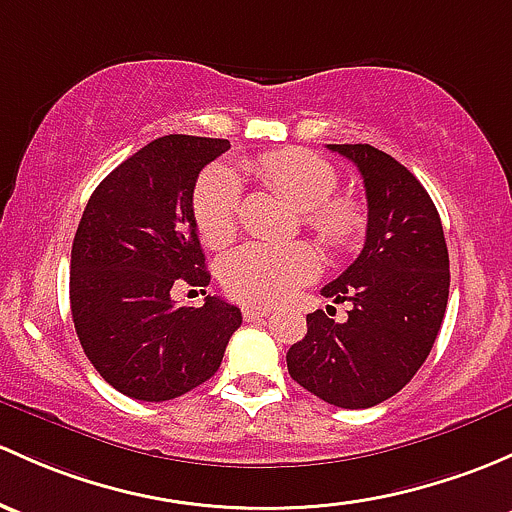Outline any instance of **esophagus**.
<instances>
[{
	"instance_id": "esophagus-1",
	"label": "esophagus",
	"mask_w": 512,
	"mask_h": 512,
	"mask_svg": "<svg viewBox=\"0 0 512 512\" xmlns=\"http://www.w3.org/2000/svg\"><path fill=\"white\" fill-rule=\"evenodd\" d=\"M270 314H272L270 306H245V309H242V319L245 321L265 319V316H270Z\"/></svg>"
}]
</instances>
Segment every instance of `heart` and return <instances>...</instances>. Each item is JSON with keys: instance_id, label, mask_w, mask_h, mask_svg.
<instances>
[{"instance_id": "obj_1", "label": "heart", "mask_w": 512, "mask_h": 512, "mask_svg": "<svg viewBox=\"0 0 512 512\" xmlns=\"http://www.w3.org/2000/svg\"><path fill=\"white\" fill-rule=\"evenodd\" d=\"M272 191L301 208V220L326 245L348 247L363 230V211L348 196H336L341 176L324 157L304 149H274L250 164ZM242 179L230 164H213L193 191V218L201 238L223 247L238 233ZM319 252L306 242H245L220 260L225 292L245 304H277L319 277Z\"/></svg>"}]
</instances>
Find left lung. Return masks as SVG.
<instances>
[{
	"label": "left lung",
	"instance_id": "obj_1",
	"mask_svg": "<svg viewBox=\"0 0 512 512\" xmlns=\"http://www.w3.org/2000/svg\"><path fill=\"white\" fill-rule=\"evenodd\" d=\"M358 166L368 198L365 245L321 294L351 301L348 321L306 316L287 353L304 390L343 410L385 402L432 351L449 301V252L437 206L410 169L370 144H328Z\"/></svg>",
	"mask_w": 512,
	"mask_h": 512
}]
</instances>
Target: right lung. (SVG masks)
<instances>
[{
	"mask_svg": "<svg viewBox=\"0 0 512 512\" xmlns=\"http://www.w3.org/2000/svg\"><path fill=\"white\" fill-rule=\"evenodd\" d=\"M228 149V139H154L100 181L75 230V333L102 378L134 400H174L206 383L242 324L238 306L220 297L198 309L171 299L179 284L211 282L193 188Z\"/></svg>",
	"mask_w": 512,
	"mask_h": 512,
	"instance_id": "right-lung-1",
	"label": "right lung"
}]
</instances>
